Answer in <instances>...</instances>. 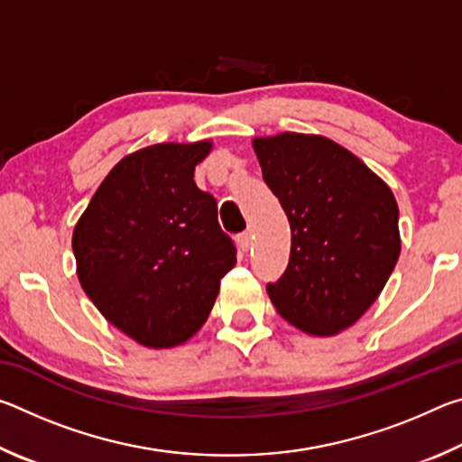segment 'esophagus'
<instances>
[{
	"instance_id": "1",
	"label": "esophagus",
	"mask_w": 462,
	"mask_h": 462,
	"mask_svg": "<svg viewBox=\"0 0 462 462\" xmlns=\"http://www.w3.org/2000/svg\"><path fill=\"white\" fill-rule=\"evenodd\" d=\"M236 245L242 253H246V250L250 248V232H240L236 236Z\"/></svg>"
}]
</instances>
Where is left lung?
<instances>
[{
    "instance_id": "1",
    "label": "left lung",
    "mask_w": 462,
    "mask_h": 462,
    "mask_svg": "<svg viewBox=\"0 0 462 462\" xmlns=\"http://www.w3.org/2000/svg\"><path fill=\"white\" fill-rule=\"evenodd\" d=\"M263 179L291 226L283 275L267 283L287 322L316 336L353 326L400 259V209L389 187L322 136L256 138Z\"/></svg>"
}]
</instances>
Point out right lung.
<instances>
[{"instance_id":"obj_1","label":"right lung","mask_w":462,"mask_h":462,"mask_svg":"<svg viewBox=\"0 0 462 462\" xmlns=\"http://www.w3.org/2000/svg\"><path fill=\"white\" fill-rule=\"evenodd\" d=\"M212 144H154L128 154L73 232L83 291L109 324L151 348L177 346L214 308L236 246L212 193L193 181Z\"/></svg>"}]
</instances>
